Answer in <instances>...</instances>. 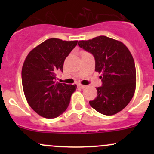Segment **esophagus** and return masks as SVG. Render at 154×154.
<instances>
[{
	"instance_id": "34e87169",
	"label": "esophagus",
	"mask_w": 154,
	"mask_h": 154,
	"mask_svg": "<svg viewBox=\"0 0 154 154\" xmlns=\"http://www.w3.org/2000/svg\"><path fill=\"white\" fill-rule=\"evenodd\" d=\"M77 86H78L79 88H81V89H84V88H86L85 85H81V84H78L77 85Z\"/></svg>"
}]
</instances>
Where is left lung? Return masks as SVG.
Segmentation results:
<instances>
[{
  "label": "left lung",
  "mask_w": 154,
  "mask_h": 154,
  "mask_svg": "<svg viewBox=\"0 0 154 154\" xmlns=\"http://www.w3.org/2000/svg\"><path fill=\"white\" fill-rule=\"evenodd\" d=\"M78 45L94 56L95 70L102 73V86L96 88L98 95L90 105L104 115L119 112L135 91L136 70L131 53L122 42L106 36L80 40Z\"/></svg>",
  "instance_id": "left-lung-1"
}]
</instances>
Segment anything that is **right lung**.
<instances>
[{"instance_id": "1", "label": "right lung", "mask_w": 154, "mask_h": 154, "mask_svg": "<svg viewBox=\"0 0 154 154\" xmlns=\"http://www.w3.org/2000/svg\"><path fill=\"white\" fill-rule=\"evenodd\" d=\"M77 44L51 38L32 49L22 66L23 91L28 103L39 115L48 119L59 116L68 107L77 85L56 82L63 72L64 60Z\"/></svg>"}]
</instances>
